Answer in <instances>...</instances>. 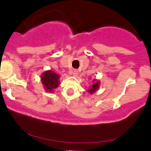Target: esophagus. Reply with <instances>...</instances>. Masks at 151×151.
Segmentation results:
<instances>
[{
  "label": "esophagus",
  "instance_id": "obj_1",
  "mask_svg": "<svg viewBox=\"0 0 151 151\" xmlns=\"http://www.w3.org/2000/svg\"><path fill=\"white\" fill-rule=\"evenodd\" d=\"M72 74H73V76H77L78 75V72H77V70H73V73H72Z\"/></svg>",
  "mask_w": 151,
  "mask_h": 151
}]
</instances>
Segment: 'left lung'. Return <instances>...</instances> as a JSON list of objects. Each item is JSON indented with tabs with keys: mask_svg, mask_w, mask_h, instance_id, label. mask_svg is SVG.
<instances>
[{
	"mask_svg": "<svg viewBox=\"0 0 151 151\" xmlns=\"http://www.w3.org/2000/svg\"><path fill=\"white\" fill-rule=\"evenodd\" d=\"M94 84L91 85L90 87V88H88V93H90L91 94H94V92L96 91L98 89V88H99L100 86V82L99 81H97V80L94 79Z\"/></svg>",
	"mask_w": 151,
	"mask_h": 151,
	"instance_id": "8db88e82",
	"label": "left lung"
}]
</instances>
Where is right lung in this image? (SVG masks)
<instances>
[{"label":"right lung","mask_w":151,"mask_h":151,"mask_svg":"<svg viewBox=\"0 0 151 151\" xmlns=\"http://www.w3.org/2000/svg\"><path fill=\"white\" fill-rule=\"evenodd\" d=\"M60 76L53 72L52 70H47L42 73L41 77V82L44 85L45 91L53 92L60 85Z\"/></svg>","instance_id":"right-lung-1"}]
</instances>
